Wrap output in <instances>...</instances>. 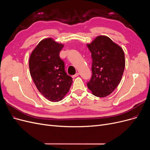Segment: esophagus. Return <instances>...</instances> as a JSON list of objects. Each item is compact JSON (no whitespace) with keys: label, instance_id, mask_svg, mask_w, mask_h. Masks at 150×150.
<instances>
[{"label":"esophagus","instance_id":"obj_1","mask_svg":"<svg viewBox=\"0 0 150 150\" xmlns=\"http://www.w3.org/2000/svg\"><path fill=\"white\" fill-rule=\"evenodd\" d=\"M79 73H76L75 75H74L73 76H72V77H73V78H75V77L79 76Z\"/></svg>","mask_w":150,"mask_h":150}]
</instances>
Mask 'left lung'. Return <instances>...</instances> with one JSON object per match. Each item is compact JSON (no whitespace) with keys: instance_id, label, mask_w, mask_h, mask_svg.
Listing matches in <instances>:
<instances>
[{"instance_id":"left-lung-1","label":"left lung","mask_w":150,"mask_h":150,"mask_svg":"<svg viewBox=\"0 0 150 150\" xmlns=\"http://www.w3.org/2000/svg\"><path fill=\"white\" fill-rule=\"evenodd\" d=\"M92 58V76L87 83L92 94L105 97L117 87L123 74V49L107 36H98L87 45Z\"/></svg>"}]
</instances>
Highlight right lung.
<instances>
[{"label":"right lung","instance_id":"add662e5","mask_svg":"<svg viewBox=\"0 0 150 150\" xmlns=\"http://www.w3.org/2000/svg\"><path fill=\"white\" fill-rule=\"evenodd\" d=\"M63 47L52 38H45L33 50L29 59L30 75L38 90L54 102L62 100L73 81L59 56Z\"/></svg>","mask_w":150,"mask_h":150}]
</instances>
